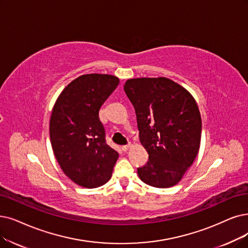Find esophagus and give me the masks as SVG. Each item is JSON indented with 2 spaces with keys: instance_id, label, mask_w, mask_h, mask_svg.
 <instances>
[{
  "instance_id": "obj_1",
  "label": "esophagus",
  "mask_w": 248,
  "mask_h": 248,
  "mask_svg": "<svg viewBox=\"0 0 248 248\" xmlns=\"http://www.w3.org/2000/svg\"><path fill=\"white\" fill-rule=\"evenodd\" d=\"M130 146H131L130 143H128V144H126V145H123V146H122V151H123V152H127V151L130 148Z\"/></svg>"
}]
</instances>
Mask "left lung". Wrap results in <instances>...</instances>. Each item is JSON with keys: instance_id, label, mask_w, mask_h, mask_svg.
Segmentation results:
<instances>
[{"instance_id": "1", "label": "left lung", "mask_w": 248, "mask_h": 248, "mask_svg": "<svg viewBox=\"0 0 248 248\" xmlns=\"http://www.w3.org/2000/svg\"><path fill=\"white\" fill-rule=\"evenodd\" d=\"M124 91L134 107L140 140L148 154L138 176L154 187L174 186L200 150L199 107L185 88L165 77L129 79Z\"/></svg>"}]
</instances>
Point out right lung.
<instances>
[{
    "mask_svg": "<svg viewBox=\"0 0 248 248\" xmlns=\"http://www.w3.org/2000/svg\"><path fill=\"white\" fill-rule=\"evenodd\" d=\"M119 79L86 74L59 95L49 121V138L63 172L76 184L94 188L112 175L119 154L107 143L98 111L116 90Z\"/></svg>",
    "mask_w": 248,
    "mask_h": 248,
    "instance_id": "right-lung-1",
    "label": "right lung"
}]
</instances>
